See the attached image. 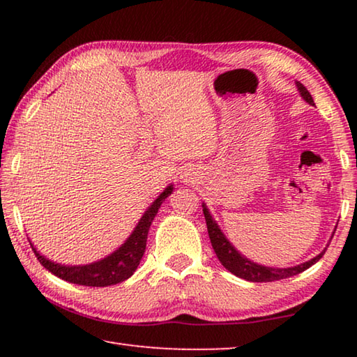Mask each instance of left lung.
I'll use <instances>...</instances> for the list:
<instances>
[{
	"instance_id": "8db88e82",
	"label": "left lung",
	"mask_w": 357,
	"mask_h": 357,
	"mask_svg": "<svg viewBox=\"0 0 357 357\" xmlns=\"http://www.w3.org/2000/svg\"><path fill=\"white\" fill-rule=\"evenodd\" d=\"M298 89H299L302 98L309 102L310 105H315V102H313L310 93L307 91V88L304 86V84L298 82ZM203 214H204V219H206L211 244H213V249L215 252L217 258H219V261L225 266V269H228L229 273L241 277V279H244V280L275 282V280L288 279V277L301 274L302 271L309 269L312 264H315L318 259L324 255V252H321L318 257L312 258L310 261L298 264V266H294V268H287V269L266 268V266L255 264V263L249 261L247 258H244L231 244L228 243L225 236H223V233L219 229V227H217V223L213 220V217H211V214L208 213L206 206H203Z\"/></svg>"
}]
</instances>
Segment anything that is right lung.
<instances>
[{
	"label": "right lung",
	"mask_w": 357,
	"mask_h": 357,
	"mask_svg": "<svg viewBox=\"0 0 357 357\" xmlns=\"http://www.w3.org/2000/svg\"><path fill=\"white\" fill-rule=\"evenodd\" d=\"M173 192V187L168 185L167 189L160 193L159 198L151 204V208L146 211V214L142 217V220L138 222L134 233L130 234V238L126 241L123 247L112 253L110 257L100 259L98 263L86 264V266H63L58 263H52L50 259L39 255L36 249L34 255L39 259V263L44 266L45 269L50 271L52 274H55L59 279L66 282L77 283V285L84 287H110L116 285V283L124 282L126 279L135 273L137 266L140 264V259L146 249V238L151 223H153L154 217L157 215L160 204L165 202V198Z\"/></svg>",
	"instance_id": "obj_1"
}]
</instances>
